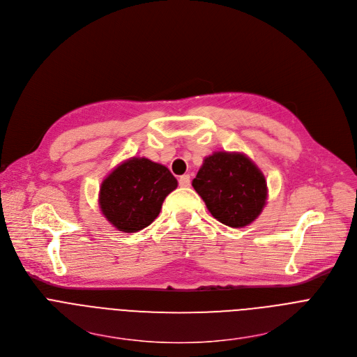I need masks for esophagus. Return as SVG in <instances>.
<instances>
[{"mask_svg": "<svg viewBox=\"0 0 357 357\" xmlns=\"http://www.w3.org/2000/svg\"><path fill=\"white\" fill-rule=\"evenodd\" d=\"M179 186L182 188H189L190 186V176L189 175H182L179 178Z\"/></svg>", "mask_w": 357, "mask_h": 357, "instance_id": "esophagus-1", "label": "esophagus"}]
</instances>
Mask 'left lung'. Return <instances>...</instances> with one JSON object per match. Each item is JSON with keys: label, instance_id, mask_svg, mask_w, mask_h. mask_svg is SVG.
Masks as SVG:
<instances>
[{"label": "left lung", "instance_id": "left-lung-1", "mask_svg": "<svg viewBox=\"0 0 357 357\" xmlns=\"http://www.w3.org/2000/svg\"><path fill=\"white\" fill-rule=\"evenodd\" d=\"M192 185L211 215L232 228L252 224L268 203L264 172L238 151H214L204 157Z\"/></svg>", "mask_w": 357, "mask_h": 357}]
</instances>
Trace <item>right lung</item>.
Here are the masks:
<instances>
[{"mask_svg":"<svg viewBox=\"0 0 357 357\" xmlns=\"http://www.w3.org/2000/svg\"><path fill=\"white\" fill-rule=\"evenodd\" d=\"M176 188L178 181L165 165L132 157L105 176L98 206L116 229L137 232L158 217L165 197Z\"/></svg>","mask_w":357,"mask_h":357,"instance_id":"obj_1","label":"right lung"}]
</instances>
